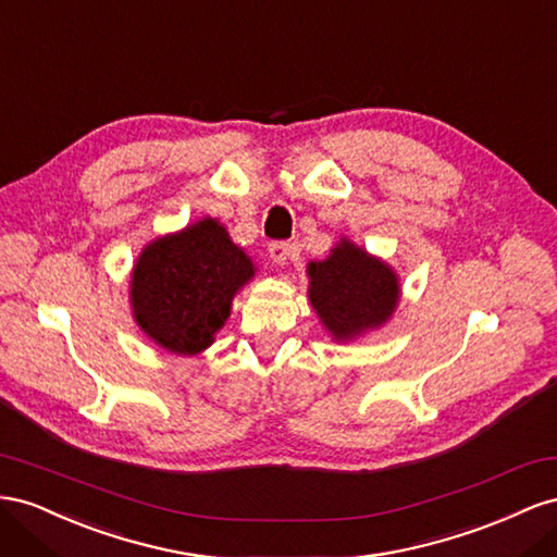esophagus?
<instances>
[{"label":"esophagus","mask_w":557,"mask_h":557,"mask_svg":"<svg viewBox=\"0 0 557 557\" xmlns=\"http://www.w3.org/2000/svg\"><path fill=\"white\" fill-rule=\"evenodd\" d=\"M268 251H270V259H273L277 265H284L292 253V245L287 240H275V243H270Z\"/></svg>","instance_id":"obj_1"}]
</instances>
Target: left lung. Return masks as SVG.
Instances as JSON below:
<instances>
[{
  "label": "left lung",
  "mask_w": 557,
  "mask_h": 557,
  "mask_svg": "<svg viewBox=\"0 0 557 557\" xmlns=\"http://www.w3.org/2000/svg\"><path fill=\"white\" fill-rule=\"evenodd\" d=\"M308 275L312 308L338 341L387 322L399 300L392 270L347 240L326 261L310 263Z\"/></svg>",
  "instance_id": "1"
}]
</instances>
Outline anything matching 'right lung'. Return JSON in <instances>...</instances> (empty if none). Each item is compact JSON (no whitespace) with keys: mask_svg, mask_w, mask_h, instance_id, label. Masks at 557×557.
I'll list each match as a JSON object with an SVG mask.
<instances>
[{"mask_svg":"<svg viewBox=\"0 0 557 557\" xmlns=\"http://www.w3.org/2000/svg\"><path fill=\"white\" fill-rule=\"evenodd\" d=\"M253 275L247 253L214 219L151 243L133 273L141 331L170 352L196 355L224 326L235 292Z\"/></svg>","mask_w":557,"mask_h":557,"instance_id":"add662e5","label":"right lung"}]
</instances>
